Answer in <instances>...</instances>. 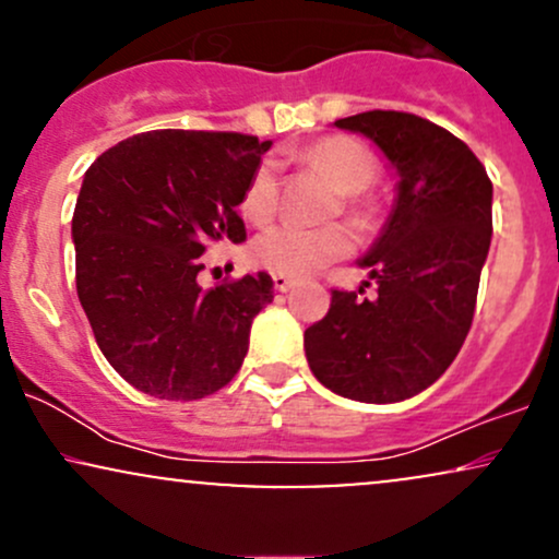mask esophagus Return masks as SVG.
<instances>
[{
    "label": "esophagus",
    "instance_id": "1",
    "mask_svg": "<svg viewBox=\"0 0 559 559\" xmlns=\"http://www.w3.org/2000/svg\"><path fill=\"white\" fill-rule=\"evenodd\" d=\"M273 286H275V292L284 294V292H288V288L294 286V278H288V275H278V273H275V275H273Z\"/></svg>",
    "mask_w": 559,
    "mask_h": 559
}]
</instances>
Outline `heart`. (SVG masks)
I'll return each mask as SVG.
<instances>
[{
  "mask_svg": "<svg viewBox=\"0 0 559 559\" xmlns=\"http://www.w3.org/2000/svg\"><path fill=\"white\" fill-rule=\"evenodd\" d=\"M310 165L329 173L344 194H362L370 189L378 176V159L368 146L355 139L331 136L318 141L316 146L299 155ZM281 178L273 159H265L249 176L241 194V213L252 223H267L278 213ZM355 247V236L346 226H297V223H281L265 228L249 243V258L254 265L267 267L278 275H310L325 267L333 260H342Z\"/></svg>",
  "mask_w": 559,
  "mask_h": 559,
  "instance_id": "heart-1",
  "label": "heart"
}]
</instances>
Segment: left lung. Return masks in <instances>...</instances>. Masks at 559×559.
Here are the masks:
<instances>
[{
    "mask_svg": "<svg viewBox=\"0 0 559 559\" xmlns=\"http://www.w3.org/2000/svg\"><path fill=\"white\" fill-rule=\"evenodd\" d=\"M333 126L373 141L400 181L360 260L378 297L333 292L329 316L305 331V355L333 394L402 402L444 376L471 331L491 243V181L465 141L418 115L370 110Z\"/></svg>",
    "mask_w": 559,
    "mask_h": 559,
    "instance_id": "1",
    "label": "left lung"
}]
</instances>
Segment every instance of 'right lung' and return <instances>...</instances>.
Segmentation results:
<instances>
[{
  "label": "right lung",
  "instance_id": "obj_1",
  "mask_svg": "<svg viewBox=\"0 0 559 559\" xmlns=\"http://www.w3.org/2000/svg\"><path fill=\"white\" fill-rule=\"evenodd\" d=\"M271 144L165 128L120 141L83 176L75 288L102 355L133 389L191 402L239 373L273 278L202 288L199 258L215 241L247 239L236 210Z\"/></svg>",
  "mask_w": 559,
  "mask_h": 559
}]
</instances>
